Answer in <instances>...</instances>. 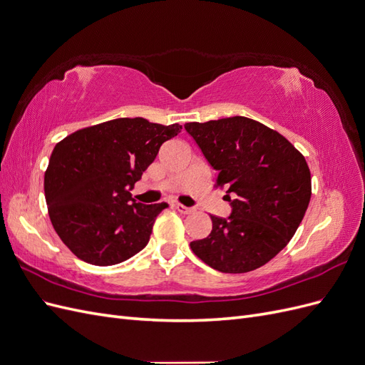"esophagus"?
<instances>
[{
	"label": "esophagus",
	"mask_w": 365,
	"mask_h": 365,
	"mask_svg": "<svg viewBox=\"0 0 365 365\" xmlns=\"http://www.w3.org/2000/svg\"><path fill=\"white\" fill-rule=\"evenodd\" d=\"M176 210H178L180 213H182V215H190V213H193L195 210L193 208H190V207H185V205H182V204H175L173 205Z\"/></svg>",
	"instance_id": "34e87169"
}]
</instances>
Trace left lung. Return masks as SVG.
<instances>
[{"label": "left lung", "mask_w": 365, "mask_h": 365, "mask_svg": "<svg viewBox=\"0 0 365 365\" xmlns=\"http://www.w3.org/2000/svg\"><path fill=\"white\" fill-rule=\"evenodd\" d=\"M216 187L227 190L228 217L212 215L207 237L190 242L208 267L227 274L254 271L288 245L311 201L304 157L277 130L248 117L185 123Z\"/></svg>", "instance_id": "1"}]
</instances>
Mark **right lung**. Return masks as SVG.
<instances>
[{"mask_svg":"<svg viewBox=\"0 0 365 365\" xmlns=\"http://www.w3.org/2000/svg\"><path fill=\"white\" fill-rule=\"evenodd\" d=\"M181 126L115 118L76 130L53 149L43 178L56 233L81 260L109 267L148 245L168 202L146 205L130 196L164 141Z\"/></svg>","mask_w":365,"mask_h":365,"instance_id":"right-lung-1","label":"right lung"}]
</instances>
